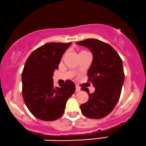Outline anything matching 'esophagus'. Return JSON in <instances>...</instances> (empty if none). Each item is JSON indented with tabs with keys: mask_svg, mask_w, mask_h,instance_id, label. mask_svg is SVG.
<instances>
[{
	"mask_svg": "<svg viewBox=\"0 0 146 146\" xmlns=\"http://www.w3.org/2000/svg\"><path fill=\"white\" fill-rule=\"evenodd\" d=\"M81 89H80V87H79V86H78V85H76V92H79L80 91Z\"/></svg>",
	"mask_w": 146,
	"mask_h": 146,
	"instance_id": "1",
	"label": "esophagus"
}]
</instances>
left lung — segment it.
<instances>
[{"instance_id":"1","label":"left lung","mask_w":146,"mask_h":146,"mask_svg":"<svg viewBox=\"0 0 146 146\" xmlns=\"http://www.w3.org/2000/svg\"><path fill=\"white\" fill-rule=\"evenodd\" d=\"M77 44L85 46L93 54L88 80L92 82L95 91L90 94L87 88L82 87L89 97L80 105L82 113L89 118H104L111 113L121 96L125 79L122 60L110 44L100 40L88 39Z\"/></svg>"}]
</instances>
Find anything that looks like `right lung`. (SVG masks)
Listing matches in <instances>:
<instances>
[{
    "mask_svg": "<svg viewBox=\"0 0 146 146\" xmlns=\"http://www.w3.org/2000/svg\"><path fill=\"white\" fill-rule=\"evenodd\" d=\"M71 43H48L33 51L22 73V94L32 114L40 120L55 121L63 115L67 100L76 91L73 81L55 87L53 73Z\"/></svg>",
    "mask_w": 146,
    "mask_h": 146,
    "instance_id": "right-lung-1",
    "label": "right lung"
}]
</instances>
